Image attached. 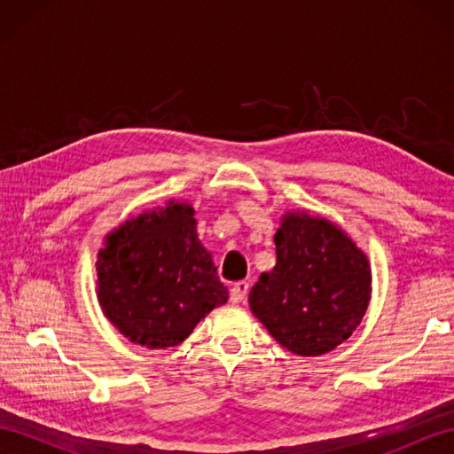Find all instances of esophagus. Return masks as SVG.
Listing matches in <instances>:
<instances>
[{"label":"esophagus","mask_w":454,"mask_h":454,"mask_svg":"<svg viewBox=\"0 0 454 454\" xmlns=\"http://www.w3.org/2000/svg\"><path fill=\"white\" fill-rule=\"evenodd\" d=\"M247 291H249V283L247 281L234 283V286L230 288V301H232L234 304L244 302L246 296H247Z\"/></svg>","instance_id":"obj_1"}]
</instances>
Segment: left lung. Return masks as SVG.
<instances>
[{"label":"left lung","mask_w":454,"mask_h":454,"mask_svg":"<svg viewBox=\"0 0 454 454\" xmlns=\"http://www.w3.org/2000/svg\"><path fill=\"white\" fill-rule=\"evenodd\" d=\"M275 247V269L249 293L252 312L288 351L314 356L335 349L369 306L364 254L332 222L308 215H286Z\"/></svg>","instance_id":"obj_1"}]
</instances>
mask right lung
I'll use <instances>...</instances> for the list:
<instances>
[{"label":"right lung","mask_w":454,"mask_h":454,"mask_svg":"<svg viewBox=\"0 0 454 454\" xmlns=\"http://www.w3.org/2000/svg\"><path fill=\"white\" fill-rule=\"evenodd\" d=\"M195 210L169 202L124 222L99 252L98 296L105 316L150 349L179 345L228 288L197 238Z\"/></svg>","instance_id":"obj_1"}]
</instances>
